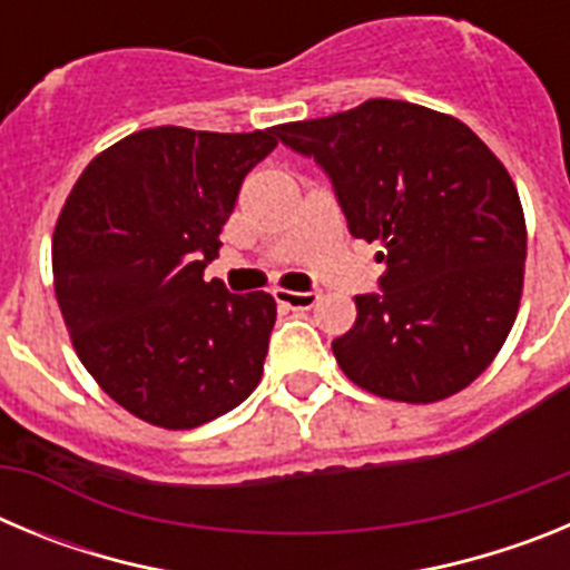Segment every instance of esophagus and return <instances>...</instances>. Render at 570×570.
Segmentation results:
<instances>
[{
  "instance_id": "34e87169",
  "label": "esophagus",
  "mask_w": 570,
  "mask_h": 570,
  "mask_svg": "<svg viewBox=\"0 0 570 570\" xmlns=\"http://www.w3.org/2000/svg\"><path fill=\"white\" fill-rule=\"evenodd\" d=\"M274 299L279 302L282 308L308 311V308H314L316 302H320V291H285V288H276L274 291Z\"/></svg>"
}]
</instances>
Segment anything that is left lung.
Returning <instances> with one entry per match:
<instances>
[{
	"label": "left lung",
	"mask_w": 570,
	"mask_h": 570,
	"mask_svg": "<svg viewBox=\"0 0 570 570\" xmlns=\"http://www.w3.org/2000/svg\"><path fill=\"white\" fill-rule=\"evenodd\" d=\"M276 136L325 168L351 236L382 248V294L354 296V328L331 345L347 380L411 405L460 394L522 299L528 230L505 165L456 116L400 99Z\"/></svg>",
	"instance_id": "left-lung-1"
}]
</instances>
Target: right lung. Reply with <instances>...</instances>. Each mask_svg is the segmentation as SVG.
Wrapping results in <instances>:
<instances>
[{
    "label": "right lung",
    "instance_id": "1",
    "mask_svg": "<svg viewBox=\"0 0 570 570\" xmlns=\"http://www.w3.org/2000/svg\"><path fill=\"white\" fill-rule=\"evenodd\" d=\"M276 128L136 130L90 159L53 228V288L73 351L128 414L188 431L262 380L276 302L203 271Z\"/></svg>",
    "mask_w": 570,
    "mask_h": 570
}]
</instances>
